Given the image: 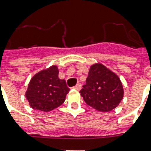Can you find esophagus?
Masks as SVG:
<instances>
[{"label":"esophagus","mask_w":151,"mask_h":151,"mask_svg":"<svg viewBox=\"0 0 151 151\" xmlns=\"http://www.w3.org/2000/svg\"><path fill=\"white\" fill-rule=\"evenodd\" d=\"M81 88V85L80 83H78V84H77V85L73 87V88H75V89L77 90H80Z\"/></svg>","instance_id":"obj_1"}]
</instances>
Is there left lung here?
I'll list each match as a JSON object with an SVG mask.
<instances>
[{
    "label": "left lung",
    "mask_w": 151,
    "mask_h": 151,
    "mask_svg": "<svg viewBox=\"0 0 151 151\" xmlns=\"http://www.w3.org/2000/svg\"><path fill=\"white\" fill-rule=\"evenodd\" d=\"M80 92L88 105L102 112L117 107L124 95L119 78L102 64L91 66Z\"/></svg>",
    "instance_id": "obj_1"
}]
</instances>
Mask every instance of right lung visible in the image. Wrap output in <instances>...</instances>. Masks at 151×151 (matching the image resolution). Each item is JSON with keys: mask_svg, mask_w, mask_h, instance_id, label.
Segmentation results:
<instances>
[{"mask_svg": "<svg viewBox=\"0 0 151 151\" xmlns=\"http://www.w3.org/2000/svg\"><path fill=\"white\" fill-rule=\"evenodd\" d=\"M58 74L57 66H53L37 73L30 80L26 97L33 109L48 112L64 103L70 88Z\"/></svg>", "mask_w": 151, "mask_h": 151, "instance_id": "1", "label": "right lung"}]
</instances>
